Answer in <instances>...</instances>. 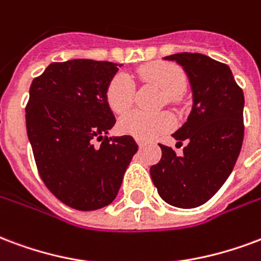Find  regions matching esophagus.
<instances>
[{
	"label": "esophagus",
	"mask_w": 261,
	"mask_h": 261,
	"mask_svg": "<svg viewBox=\"0 0 261 261\" xmlns=\"http://www.w3.org/2000/svg\"><path fill=\"white\" fill-rule=\"evenodd\" d=\"M137 144H138V146H140V148H144V146H145V142L141 140H137Z\"/></svg>",
	"instance_id": "1"
}]
</instances>
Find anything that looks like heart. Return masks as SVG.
<instances>
[{"mask_svg": "<svg viewBox=\"0 0 261 261\" xmlns=\"http://www.w3.org/2000/svg\"><path fill=\"white\" fill-rule=\"evenodd\" d=\"M138 74L144 82L155 84L167 95V99H173L182 94L187 87V76L174 63L153 62L142 66ZM106 102L112 111L121 115L131 108L136 95V86L130 77L124 73H117L112 79L106 88ZM119 131L128 134L138 140H153L165 134L174 127V119L170 113H145L133 111L119 120Z\"/></svg>", "mask_w": 261, "mask_h": 261, "instance_id": "b5f03b06", "label": "heart"}]
</instances>
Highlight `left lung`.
<instances>
[{"label": "left lung", "mask_w": 261, "mask_h": 261, "mask_svg": "<svg viewBox=\"0 0 261 261\" xmlns=\"http://www.w3.org/2000/svg\"><path fill=\"white\" fill-rule=\"evenodd\" d=\"M190 80L192 109L173 137L187 145L177 156L160 145L162 159L150 177L166 203L192 209L206 203L231 174L244 141V91L227 65L202 54H174Z\"/></svg>", "instance_id": "obj_1"}]
</instances>
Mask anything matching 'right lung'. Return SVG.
<instances>
[{
  "label": "right lung",
  "instance_id": "add662e5",
  "mask_svg": "<svg viewBox=\"0 0 261 261\" xmlns=\"http://www.w3.org/2000/svg\"><path fill=\"white\" fill-rule=\"evenodd\" d=\"M120 66L92 59L55 62L30 86L26 128L38 173L73 209L112 203L138 150L131 136L108 137L116 119L105 94Z\"/></svg>",
  "mask_w": 261,
  "mask_h": 261
}]
</instances>
